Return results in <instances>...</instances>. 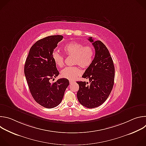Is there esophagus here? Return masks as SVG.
I'll return each instance as SVG.
<instances>
[{"label": "esophagus", "mask_w": 146, "mask_h": 146, "mask_svg": "<svg viewBox=\"0 0 146 146\" xmlns=\"http://www.w3.org/2000/svg\"><path fill=\"white\" fill-rule=\"evenodd\" d=\"M73 82H74V81H73V80H70V81H69V83H70V84H72Z\"/></svg>", "instance_id": "34e87169"}]
</instances>
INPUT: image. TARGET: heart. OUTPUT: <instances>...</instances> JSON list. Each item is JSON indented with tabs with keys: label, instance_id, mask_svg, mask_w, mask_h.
I'll use <instances>...</instances> for the list:
<instances>
[{
	"label": "heart",
	"instance_id": "b5f03b06",
	"mask_svg": "<svg viewBox=\"0 0 146 146\" xmlns=\"http://www.w3.org/2000/svg\"><path fill=\"white\" fill-rule=\"evenodd\" d=\"M64 51L66 55L73 56V65H78L82 69L89 68L93 62L95 51L92 46H84L82 43L72 41L66 44L64 47ZM55 64L62 68L64 65V57L57 51H55L52 55ZM81 70L76 66L67 67L60 72L61 76L68 79L74 80L81 74Z\"/></svg>",
	"mask_w": 146,
	"mask_h": 146
}]
</instances>
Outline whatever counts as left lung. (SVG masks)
Returning <instances> with one entry per match:
<instances>
[{"label": "left lung", "instance_id": "8db88e82", "mask_svg": "<svg viewBox=\"0 0 146 146\" xmlns=\"http://www.w3.org/2000/svg\"><path fill=\"white\" fill-rule=\"evenodd\" d=\"M92 43L95 55L91 65L88 68L82 77L89 80L77 81L79 90L77 93L81 105L89 109L97 108L106 101L113 89L115 69L112 58L106 46L101 41L88 38Z\"/></svg>", "mask_w": 146, "mask_h": 146}]
</instances>
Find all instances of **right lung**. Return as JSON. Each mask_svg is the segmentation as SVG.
Wrapping results in <instances>:
<instances>
[{
    "label": "right lung",
    "instance_id": "right-lung-1",
    "mask_svg": "<svg viewBox=\"0 0 146 146\" xmlns=\"http://www.w3.org/2000/svg\"><path fill=\"white\" fill-rule=\"evenodd\" d=\"M63 39L62 35H53L41 38L32 46L24 66V73L32 96L44 108L51 109L59 105L63 99L69 81L60 78L50 82L59 73L52 58L57 44Z\"/></svg>",
    "mask_w": 146,
    "mask_h": 146
}]
</instances>
